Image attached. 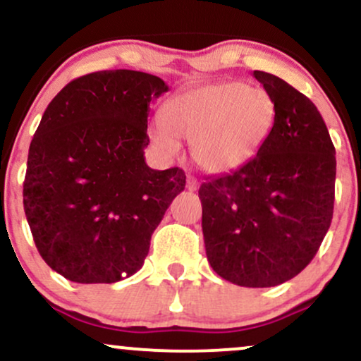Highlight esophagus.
<instances>
[{"label": "esophagus", "mask_w": 361, "mask_h": 361, "mask_svg": "<svg viewBox=\"0 0 361 361\" xmlns=\"http://www.w3.org/2000/svg\"><path fill=\"white\" fill-rule=\"evenodd\" d=\"M186 190H188V192H197V190H198L197 178H193V176L186 178Z\"/></svg>", "instance_id": "esophagus-1"}]
</instances>
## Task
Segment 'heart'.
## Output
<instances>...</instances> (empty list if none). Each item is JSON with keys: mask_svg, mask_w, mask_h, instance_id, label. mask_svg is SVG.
I'll list each match as a JSON object with an SVG mask.
<instances>
[{"mask_svg": "<svg viewBox=\"0 0 361 361\" xmlns=\"http://www.w3.org/2000/svg\"><path fill=\"white\" fill-rule=\"evenodd\" d=\"M276 122V105L263 88L221 81L181 91L163 109L152 137L169 152L192 142L195 163L209 173H229L255 159Z\"/></svg>", "mask_w": 361, "mask_h": 361, "instance_id": "obj_1", "label": "heart"}]
</instances>
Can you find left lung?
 Here are the masks:
<instances>
[{"mask_svg": "<svg viewBox=\"0 0 361 361\" xmlns=\"http://www.w3.org/2000/svg\"><path fill=\"white\" fill-rule=\"evenodd\" d=\"M252 76L271 94L276 122L255 159L202 183L207 259L224 280L263 288L312 261L331 226L336 151L305 94L270 73Z\"/></svg>", "mask_w": 361, "mask_h": 361, "instance_id": "1", "label": "left lung"}]
</instances>
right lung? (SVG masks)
<instances>
[{
  "mask_svg": "<svg viewBox=\"0 0 361 361\" xmlns=\"http://www.w3.org/2000/svg\"><path fill=\"white\" fill-rule=\"evenodd\" d=\"M168 85L115 69L66 85L28 149L23 209L45 263L76 283H115L142 268L183 169L146 164L147 117Z\"/></svg>",
  "mask_w": 361,
  "mask_h": 361,
  "instance_id": "right-lung-1",
  "label": "right lung"
}]
</instances>
